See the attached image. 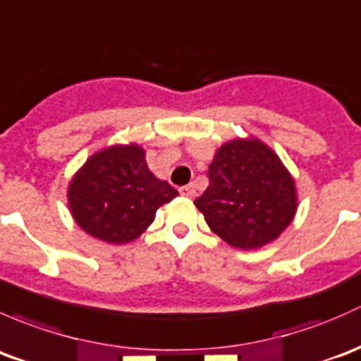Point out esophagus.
Instances as JSON below:
<instances>
[{
    "label": "esophagus",
    "instance_id": "obj_1",
    "mask_svg": "<svg viewBox=\"0 0 361 361\" xmlns=\"http://www.w3.org/2000/svg\"><path fill=\"white\" fill-rule=\"evenodd\" d=\"M179 192L182 196H185V198H192V196L196 195V189L192 184H188V185H182V188L179 189Z\"/></svg>",
    "mask_w": 361,
    "mask_h": 361
}]
</instances>
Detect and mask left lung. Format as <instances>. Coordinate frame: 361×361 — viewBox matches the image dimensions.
<instances>
[{
  "instance_id": "1",
  "label": "left lung",
  "mask_w": 361,
  "mask_h": 361,
  "mask_svg": "<svg viewBox=\"0 0 361 361\" xmlns=\"http://www.w3.org/2000/svg\"><path fill=\"white\" fill-rule=\"evenodd\" d=\"M195 205L226 243L254 250L276 240L292 222L295 184L266 144L235 139L217 149L207 191Z\"/></svg>"
}]
</instances>
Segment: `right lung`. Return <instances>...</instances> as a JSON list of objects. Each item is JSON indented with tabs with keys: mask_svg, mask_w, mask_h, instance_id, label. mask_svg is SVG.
Instances as JSON below:
<instances>
[{
	"mask_svg": "<svg viewBox=\"0 0 361 361\" xmlns=\"http://www.w3.org/2000/svg\"><path fill=\"white\" fill-rule=\"evenodd\" d=\"M179 192L147 169L142 147L111 146L92 156L73 177L69 208L83 231L107 243L142 235L159 207Z\"/></svg>",
	"mask_w": 361,
	"mask_h": 361,
	"instance_id": "1",
	"label": "right lung"
}]
</instances>
